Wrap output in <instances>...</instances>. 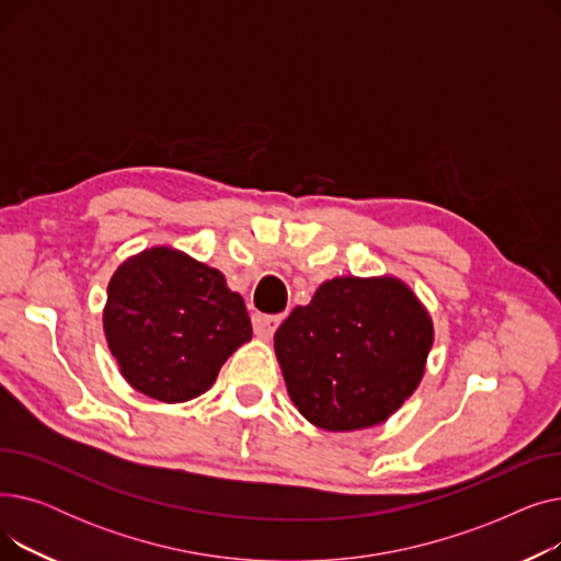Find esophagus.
<instances>
[{
    "instance_id": "34e87169",
    "label": "esophagus",
    "mask_w": 561,
    "mask_h": 561,
    "mask_svg": "<svg viewBox=\"0 0 561 561\" xmlns=\"http://www.w3.org/2000/svg\"><path fill=\"white\" fill-rule=\"evenodd\" d=\"M279 322H282V316H265V313H254V316H252L254 334L261 336V339L273 336L275 330L279 328Z\"/></svg>"
}]
</instances>
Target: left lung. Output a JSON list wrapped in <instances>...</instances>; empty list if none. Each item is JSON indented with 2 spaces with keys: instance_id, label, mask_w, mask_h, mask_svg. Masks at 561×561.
<instances>
[{
  "instance_id": "left-lung-1",
  "label": "left lung",
  "mask_w": 561,
  "mask_h": 561,
  "mask_svg": "<svg viewBox=\"0 0 561 561\" xmlns=\"http://www.w3.org/2000/svg\"><path fill=\"white\" fill-rule=\"evenodd\" d=\"M432 347V320L393 277L320 284L275 334L288 396L330 432L379 425L416 391Z\"/></svg>"
}]
</instances>
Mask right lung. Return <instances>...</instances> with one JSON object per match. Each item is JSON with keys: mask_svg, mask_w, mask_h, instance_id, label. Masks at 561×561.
<instances>
[{"mask_svg": "<svg viewBox=\"0 0 561 561\" xmlns=\"http://www.w3.org/2000/svg\"><path fill=\"white\" fill-rule=\"evenodd\" d=\"M104 334L129 385L161 402L209 389L231 352L252 339L243 298L184 252L145 250L108 284Z\"/></svg>", "mask_w": 561, "mask_h": 561, "instance_id": "1", "label": "right lung"}]
</instances>
